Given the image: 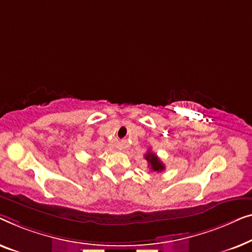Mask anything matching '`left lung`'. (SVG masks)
<instances>
[{
	"mask_svg": "<svg viewBox=\"0 0 252 252\" xmlns=\"http://www.w3.org/2000/svg\"><path fill=\"white\" fill-rule=\"evenodd\" d=\"M145 158H146V161L148 162V166H150V169L153 172H161L164 170V164H163L160 158L157 157V154L152 153L151 151L145 155Z\"/></svg>",
	"mask_w": 252,
	"mask_h": 252,
	"instance_id": "1",
	"label": "left lung"
}]
</instances>
